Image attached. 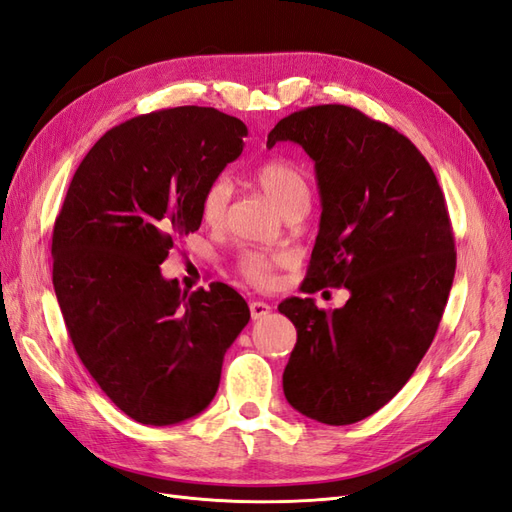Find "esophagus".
Segmentation results:
<instances>
[{
    "mask_svg": "<svg viewBox=\"0 0 512 512\" xmlns=\"http://www.w3.org/2000/svg\"><path fill=\"white\" fill-rule=\"evenodd\" d=\"M270 311H272V307L268 303H264V300H253V303H251V318L253 320L266 318Z\"/></svg>",
    "mask_w": 512,
    "mask_h": 512,
    "instance_id": "esophagus-1",
    "label": "esophagus"
}]
</instances>
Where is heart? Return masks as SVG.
Wrapping results in <instances>:
<instances>
[{"label": "heart", "mask_w": 512, "mask_h": 512, "mask_svg": "<svg viewBox=\"0 0 512 512\" xmlns=\"http://www.w3.org/2000/svg\"><path fill=\"white\" fill-rule=\"evenodd\" d=\"M253 183L264 192L285 218L305 216L311 205V188L303 170L287 160H268L253 170ZM233 186L225 177L214 179L201 196V218L209 227H222L229 216ZM285 261L283 255L246 251L238 268L246 281L259 287L274 283V270Z\"/></svg>", "instance_id": "1"}]
</instances>
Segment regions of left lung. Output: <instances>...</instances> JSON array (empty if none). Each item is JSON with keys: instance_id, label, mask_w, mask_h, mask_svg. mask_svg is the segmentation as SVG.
I'll use <instances>...</instances> for the list:
<instances>
[{"instance_id": "obj_1", "label": "left lung", "mask_w": 512, "mask_h": 512, "mask_svg": "<svg viewBox=\"0 0 512 512\" xmlns=\"http://www.w3.org/2000/svg\"><path fill=\"white\" fill-rule=\"evenodd\" d=\"M296 142L316 168L322 216L305 292L346 287L344 307L285 298L296 346L283 393L298 413L346 426L385 406L426 355L456 270L454 235L426 157L396 129L348 106L285 116L268 149Z\"/></svg>"}]
</instances>
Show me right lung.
<instances>
[{
	"mask_svg": "<svg viewBox=\"0 0 512 512\" xmlns=\"http://www.w3.org/2000/svg\"><path fill=\"white\" fill-rule=\"evenodd\" d=\"M246 134L214 108L136 116L95 142L64 196L51 238L62 318L84 368L140 424L205 411L251 320L233 287L188 294L160 270L173 242L201 227V196Z\"/></svg>",
	"mask_w": 512,
	"mask_h": 512,
	"instance_id": "1",
	"label": "right lung"
}]
</instances>
